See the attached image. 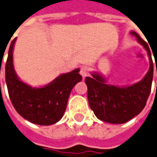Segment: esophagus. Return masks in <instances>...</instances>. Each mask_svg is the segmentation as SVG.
<instances>
[{
  "mask_svg": "<svg viewBox=\"0 0 157 157\" xmlns=\"http://www.w3.org/2000/svg\"><path fill=\"white\" fill-rule=\"evenodd\" d=\"M89 73V69L87 68V66H82V68H81V70H80V74L82 75L83 77H85V76H87V75Z\"/></svg>",
  "mask_w": 157,
  "mask_h": 157,
  "instance_id": "34e87169",
  "label": "esophagus"
}]
</instances>
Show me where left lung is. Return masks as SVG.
I'll return each instance as SVG.
<instances>
[{
  "label": "left lung",
  "mask_w": 157,
  "mask_h": 157,
  "mask_svg": "<svg viewBox=\"0 0 157 157\" xmlns=\"http://www.w3.org/2000/svg\"><path fill=\"white\" fill-rule=\"evenodd\" d=\"M132 34L145 48L150 56V70L141 82L129 87H119L105 84V80L95 73L93 74V77L87 76L85 79L90 108L98 119L105 122L112 124L127 122L141 113L150 96L154 71L150 48L137 33L132 32Z\"/></svg>",
  "instance_id": "1"
}]
</instances>
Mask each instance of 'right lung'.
Returning <instances> with one entry per match:
<instances>
[{
    "instance_id": "right-lung-1",
    "label": "right lung",
    "mask_w": 157,
    "mask_h": 157,
    "mask_svg": "<svg viewBox=\"0 0 157 157\" xmlns=\"http://www.w3.org/2000/svg\"><path fill=\"white\" fill-rule=\"evenodd\" d=\"M15 39L10 44L5 69L12 104L20 116L32 123L40 125L56 123L64 114L72 88L82 79L79 69L61 75L44 87L33 88L20 81L13 70V49Z\"/></svg>"
}]
</instances>
